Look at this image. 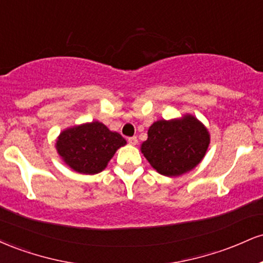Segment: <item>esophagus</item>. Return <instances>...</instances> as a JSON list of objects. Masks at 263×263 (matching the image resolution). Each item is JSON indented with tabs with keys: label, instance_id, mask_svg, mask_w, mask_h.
I'll list each match as a JSON object with an SVG mask.
<instances>
[{
	"label": "esophagus",
	"instance_id": "esophagus-1",
	"mask_svg": "<svg viewBox=\"0 0 263 263\" xmlns=\"http://www.w3.org/2000/svg\"><path fill=\"white\" fill-rule=\"evenodd\" d=\"M127 141H128L129 144H132V146H135V144H137V142H138L137 137H136V136H134V137H128Z\"/></svg>",
	"mask_w": 263,
	"mask_h": 263
}]
</instances>
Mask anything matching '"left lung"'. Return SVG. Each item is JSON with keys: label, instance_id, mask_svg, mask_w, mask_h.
<instances>
[{"label": "left lung", "instance_id": "8db88e82", "mask_svg": "<svg viewBox=\"0 0 263 263\" xmlns=\"http://www.w3.org/2000/svg\"><path fill=\"white\" fill-rule=\"evenodd\" d=\"M209 132L194 116L159 120L148 129L141 151L158 173L178 177L197 167L209 147Z\"/></svg>", "mask_w": 263, "mask_h": 263}]
</instances>
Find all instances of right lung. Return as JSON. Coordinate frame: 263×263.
I'll return each instance as SVG.
<instances>
[{
    "instance_id": "right-lung-1",
    "label": "right lung",
    "mask_w": 263,
    "mask_h": 263,
    "mask_svg": "<svg viewBox=\"0 0 263 263\" xmlns=\"http://www.w3.org/2000/svg\"><path fill=\"white\" fill-rule=\"evenodd\" d=\"M126 140L110 131L104 123L93 121L63 131L57 141V149L66 164L83 174H96L107 165L117 148Z\"/></svg>"
}]
</instances>
